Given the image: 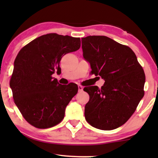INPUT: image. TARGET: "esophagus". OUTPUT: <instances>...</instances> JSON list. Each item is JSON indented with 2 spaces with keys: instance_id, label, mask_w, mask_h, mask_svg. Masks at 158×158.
Here are the masks:
<instances>
[{
  "instance_id": "1",
  "label": "esophagus",
  "mask_w": 158,
  "mask_h": 158,
  "mask_svg": "<svg viewBox=\"0 0 158 158\" xmlns=\"http://www.w3.org/2000/svg\"><path fill=\"white\" fill-rule=\"evenodd\" d=\"M83 90V87L81 85H78V90L79 91H82Z\"/></svg>"
}]
</instances>
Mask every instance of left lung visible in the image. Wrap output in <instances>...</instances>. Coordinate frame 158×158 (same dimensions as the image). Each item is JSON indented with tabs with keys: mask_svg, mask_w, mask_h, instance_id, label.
I'll use <instances>...</instances> for the list:
<instances>
[{
	"mask_svg": "<svg viewBox=\"0 0 158 158\" xmlns=\"http://www.w3.org/2000/svg\"><path fill=\"white\" fill-rule=\"evenodd\" d=\"M84 59L91 73L105 81L84 88L90 96L85 117L95 128L112 130L131 117L144 96L145 75L137 56L129 47L105 36L82 38Z\"/></svg>",
	"mask_w": 158,
	"mask_h": 158,
	"instance_id": "1",
	"label": "left lung"
}]
</instances>
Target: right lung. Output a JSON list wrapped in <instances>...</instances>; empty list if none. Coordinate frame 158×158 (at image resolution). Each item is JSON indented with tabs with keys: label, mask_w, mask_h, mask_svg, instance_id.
I'll use <instances>...</instances> for the list:
<instances>
[{
	"label": "right lung",
	"mask_w": 158,
	"mask_h": 158,
	"mask_svg": "<svg viewBox=\"0 0 158 158\" xmlns=\"http://www.w3.org/2000/svg\"><path fill=\"white\" fill-rule=\"evenodd\" d=\"M81 47V39L47 34L19 51L10 81L13 98L23 118L39 129H47L63 119L65 108L77 94L75 83L61 85L52 77L60 73V62Z\"/></svg>",
	"instance_id": "obj_1"
}]
</instances>
